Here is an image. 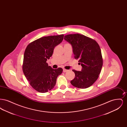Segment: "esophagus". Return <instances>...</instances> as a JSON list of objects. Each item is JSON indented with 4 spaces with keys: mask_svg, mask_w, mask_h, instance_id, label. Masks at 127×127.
Returning <instances> with one entry per match:
<instances>
[{
    "mask_svg": "<svg viewBox=\"0 0 127 127\" xmlns=\"http://www.w3.org/2000/svg\"><path fill=\"white\" fill-rule=\"evenodd\" d=\"M63 70V71L64 72H66L67 71H68V70L66 69H65V68H64Z\"/></svg>",
    "mask_w": 127,
    "mask_h": 127,
    "instance_id": "esophagus-1",
    "label": "esophagus"
}]
</instances>
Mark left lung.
<instances>
[{"mask_svg":"<svg viewBox=\"0 0 127 127\" xmlns=\"http://www.w3.org/2000/svg\"><path fill=\"white\" fill-rule=\"evenodd\" d=\"M64 39L72 46L74 58L78 59L82 66L81 71L73 70L75 78L70 81L73 86L86 89L97 80L101 72L103 60L101 49L94 40L83 35L70 34Z\"/></svg>","mask_w":127,"mask_h":127,"instance_id":"obj_1","label":"left lung"}]
</instances>
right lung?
Returning <instances> with one entry per match:
<instances>
[{"instance_id": "obj_1", "label": "right lung", "mask_w": 127, "mask_h": 127, "mask_svg": "<svg viewBox=\"0 0 127 127\" xmlns=\"http://www.w3.org/2000/svg\"><path fill=\"white\" fill-rule=\"evenodd\" d=\"M64 35L44 36L29 44L25 51L23 71L31 87L45 93L53 89L63 69H53L47 61L52 56L56 46L63 39Z\"/></svg>"}]
</instances>
